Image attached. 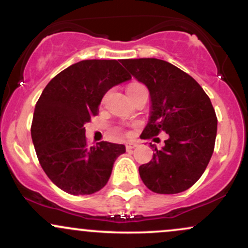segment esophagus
Segmentation results:
<instances>
[{
  "label": "esophagus",
  "mask_w": 248,
  "mask_h": 248,
  "mask_svg": "<svg viewBox=\"0 0 248 248\" xmlns=\"http://www.w3.org/2000/svg\"><path fill=\"white\" fill-rule=\"evenodd\" d=\"M135 147H138V144H136V143H132V142H129V143L126 144V149H127V150H132V149H134V148H135Z\"/></svg>",
  "instance_id": "34e87169"
}]
</instances>
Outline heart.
<instances>
[{"instance_id": "obj_1", "label": "heart", "mask_w": 248, "mask_h": 248, "mask_svg": "<svg viewBox=\"0 0 248 248\" xmlns=\"http://www.w3.org/2000/svg\"><path fill=\"white\" fill-rule=\"evenodd\" d=\"M140 88H146V87H144L142 84H140V82H132V84L128 85V87H127V93L135 92V91L140 90Z\"/></svg>"}]
</instances>
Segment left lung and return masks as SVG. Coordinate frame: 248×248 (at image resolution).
<instances>
[{"instance_id": "left-lung-1", "label": "left lung", "mask_w": 248, "mask_h": 248, "mask_svg": "<svg viewBox=\"0 0 248 248\" xmlns=\"http://www.w3.org/2000/svg\"><path fill=\"white\" fill-rule=\"evenodd\" d=\"M126 69L148 87L152 114L142 139L167 133L164 147H154L153 160L139 168L142 182L156 193H178L205 171L217 136L211 100L191 76L156 58L122 59Z\"/></svg>"}]
</instances>
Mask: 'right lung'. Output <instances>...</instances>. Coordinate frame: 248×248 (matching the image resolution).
Listing matches in <instances>:
<instances>
[{"label": "right lung", "mask_w": 248, "mask_h": 248, "mask_svg": "<svg viewBox=\"0 0 248 248\" xmlns=\"http://www.w3.org/2000/svg\"><path fill=\"white\" fill-rule=\"evenodd\" d=\"M132 76L118 61H81L51 80L37 101L31 138L51 181L70 195H92L107 184L124 144L88 147L85 124L98 115L102 96Z\"/></svg>", "instance_id": "right-lung-1"}]
</instances>
